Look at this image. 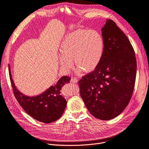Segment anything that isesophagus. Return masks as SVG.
<instances>
[{
	"instance_id": "esophagus-1",
	"label": "esophagus",
	"mask_w": 149,
	"mask_h": 149,
	"mask_svg": "<svg viewBox=\"0 0 149 149\" xmlns=\"http://www.w3.org/2000/svg\"><path fill=\"white\" fill-rule=\"evenodd\" d=\"M70 81L72 82V83H74V84H75V83H77L78 80L76 78H72V79H71Z\"/></svg>"
}]
</instances>
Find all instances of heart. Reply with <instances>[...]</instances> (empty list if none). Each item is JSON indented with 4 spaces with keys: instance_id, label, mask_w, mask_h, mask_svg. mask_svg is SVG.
I'll use <instances>...</instances> for the list:
<instances>
[{
    "instance_id": "b5f03b06",
    "label": "heart",
    "mask_w": 149,
    "mask_h": 149,
    "mask_svg": "<svg viewBox=\"0 0 149 149\" xmlns=\"http://www.w3.org/2000/svg\"><path fill=\"white\" fill-rule=\"evenodd\" d=\"M61 68L68 71L74 64L79 71L95 70L100 65L104 52V38L96 30L77 29L65 37L60 48Z\"/></svg>"
}]
</instances>
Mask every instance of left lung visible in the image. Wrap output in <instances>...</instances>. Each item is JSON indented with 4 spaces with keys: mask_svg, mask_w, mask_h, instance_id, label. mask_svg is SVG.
Wrapping results in <instances>:
<instances>
[{
    "mask_svg": "<svg viewBox=\"0 0 149 149\" xmlns=\"http://www.w3.org/2000/svg\"><path fill=\"white\" fill-rule=\"evenodd\" d=\"M104 52L98 67L79 81L80 96L95 118L109 120L127 107L135 85L137 63L133 46L112 19L102 28Z\"/></svg>",
    "mask_w": 149,
    "mask_h": 149,
    "instance_id": "8db88e82",
    "label": "left lung"
}]
</instances>
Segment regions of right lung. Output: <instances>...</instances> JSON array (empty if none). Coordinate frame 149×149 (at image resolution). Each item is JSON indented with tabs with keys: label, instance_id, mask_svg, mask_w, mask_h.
<instances>
[{
	"label": "right lung",
	"instance_id": "add662e5",
	"mask_svg": "<svg viewBox=\"0 0 149 149\" xmlns=\"http://www.w3.org/2000/svg\"><path fill=\"white\" fill-rule=\"evenodd\" d=\"M8 68L14 96L27 114L33 118L44 123L55 122L62 116L67 102L60 95V90L64 84L70 83V77H62L56 85L49 88L40 95L29 97L24 96L16 89L12 79L10 65Z\"/></svg>",
	"mask_w": 149,
	"mask_h": 149
}]
</instances>
